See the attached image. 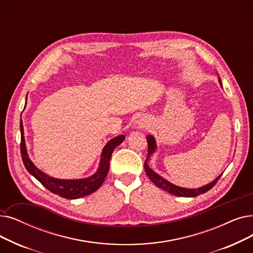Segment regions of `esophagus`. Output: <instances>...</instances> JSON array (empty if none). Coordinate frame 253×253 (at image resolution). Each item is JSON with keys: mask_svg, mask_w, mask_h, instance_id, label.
I'll return each mask as SVG.
<instances>
[{"mask_svg": "<svg viewBox=\"0 0 253 253\" xmlns=\"http://www.w3.org/2000/svg\"><path fill=\"white\" fill-rule=\"evenodd\" d=\"M140 127H144V123L140 122Z\"/></svg>", "mask_w": 253, "mask_h": 253, "instance_id": "1", "label": "esophagus"}]
</instances>
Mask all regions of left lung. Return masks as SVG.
Returning a JSON list of instances; mask_svg holds the SVG:
<instances>
[{
    "label": "left lung",
    "mask_w": 253,
    "mask_h": 253,
    "mask_svg": "<svg viewBox=\"0 0 253 253\" xmlns=\"http://www.w3.org/2000/svg\"><path fill=\"white\" fill-rule=\"evenodd\" d=\"M219 83H220V84H221V80L220 79H219ZM147 140H148V156H147V158L145 160V170H146V172L148 174V177L150 178V180L154 184H155L156 186H158L159 188L163 189L164 191H168V192H169V193H171L173 195L182 196V197H195V196L200 195V194L206 193L207 191H209L211 188H213L214 186H215V184L217 183V181L220 179V177L222 175V174H220L216 180H214L210 184H208V185L204 186V187L197 188V189H187V188L179 187V186H175V185L169 183V181H167L166 179L161 178L159 174H157L156 172H154L149 168L148 160H149V157H150L151 154L153 152H155L156 142H155V139H154V137L152 135H148Z\"/></svg>",
    "instance_id": "8db88e82"
}]
</instances>
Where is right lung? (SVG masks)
Returning <instances> with one entry per match:
<instances>
[{"mask_svg":"<svg viewBox=\"0 0 253 253\" xmlns=\"http://www.w3.org/2000/svg\"><path fill=\"white\" fill-rule=\"evenodd\" d=\"M124 135H119L107 142L102 151L99 169H98L97 172L94 173L92 177L81 180H60L51 178L49 175L39 170L28 157L24 137L23 121L20 120V153L21 159H23L27 170L32 175H34V177L50 192L58 194L59 196L68 200H75L85 195H89L100 187L109 170V160H111L112 154L116 147H118L121 142L124 140Z\"/></svg>","mask_w":253,"mask_h":253,"instance_id":"right-lung-1","label":"right lung"}]
</instances>
